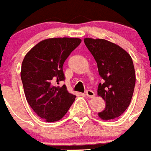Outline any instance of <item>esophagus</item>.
<instances>
[{
  "label": "esophagus",
  "mask_w": 151,
  "mask_h": 151,
  "mask_svg": "<svg viewBox=\"0 0 151 151\" xmlns=\"http://www.w3.org/2000/svg\"><path fill=\"white\" fill-rule=\"evenodd\" d=\"M86 95H87V97L88 98H92L95 96V93H94V91H91V90H87V91H86Z\"/></svg>",
  "instance_id": "1"
}]
</instances>
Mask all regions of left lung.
I'll list each match as a JSON object with an SVG mask.
<instances>
[{
    "mask_svg": "<svg viewBox=\"0 0 151 151\" xmlns=\"http://www.w3.org/2000/svg\"><path fill=\"white\" fill-rule=\"evenodd\" d=\"M86 47L97 63L104 82L98 86V95L105 101L99 113L103 120L115 119L129 106L134 89L135 71L131 56L118 45L103 39H84Z\"/></svg>",
    "mask_w": 151,
    "mask_h": 151,
    "instance_id": "left-lung-1",
    "label": "left lung"
}]
</instances>
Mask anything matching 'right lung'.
I'll return each mask as SVG.
<instances>
[{"instance_id": "1", "label": "right lung", "mask_w": 151, "mask_h": 151, "mask_svg": "<svg viewBox=\"0 0 151 151\" xmlns=\"http://www.w3.org/2000/svg\"><path fill=\"white\" fill-rule=\"evenodd\" d=\"M78 38L46 39L27 53L21 66L22 83L26 99L39 117L47 122H57L67 113L76 95L67 91L63 65L80 44Z\"/></svg>"}]
</instances>
